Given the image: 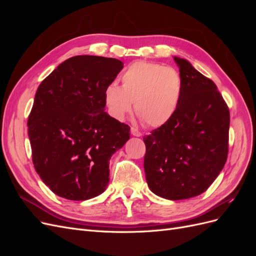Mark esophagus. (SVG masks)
Wrapping results in <instances>:
<instances>
[{"mask_svg":"<svg viewBox=\"0 0 256 256\" xmlns=\"http://www.w3.org/2000/svg\"><path fill=\"white\" fill-rule=\"evenodd\" d=\"M131 134H132V136H142V134L140 132V131H138V129H136V128H131Z\"/></svg>","mask_w":256,"mask_h":256,"instance_id":"1","label":"esophagus"}]
</instances>
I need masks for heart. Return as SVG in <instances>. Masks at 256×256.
I'll use <instances>...</instances> for the list:
<instances>
[{
  "mask_svg": "<svg viewBox=\"0 0 256 256\" xmlns=\"http://www.w3.org/2000/svg\"><path fill=\"white\" fill-rule=\"evenodd\" d=\"M120 81L122 86L111 82L104 92L108 112L116 120L125 118L134 102L138 118L150 127H161L171 120L180 106L182 84L173 68L138 60L122 74Z\"/></svg>",
  "mask_w": 256,
  "mask_h": 256,
  "instance_id": "heart-1",
  "label": "heart"
}]
</instances>
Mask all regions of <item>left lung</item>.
Returning a JSON list of instances; mask_svg holds the SVG:
<instances>
[{
  "mask_svg": "<svg viewBox=\"0 0 256 256\" xmlns=\"http://www.w3.org/2000/svg\"><path fill=\"white\" fill-rule=\"evenodd\" d=\"M182 95L171 120L143 138L144 171L152 192L166 200L202 194L226 164L230 111L216 85L174 56Z\"/></svg>",
  "mask_w": 256,
  "mask_h": 256,
  "instance_id": "left-lung-1",
  "label": "left lung"
}]
</instances>
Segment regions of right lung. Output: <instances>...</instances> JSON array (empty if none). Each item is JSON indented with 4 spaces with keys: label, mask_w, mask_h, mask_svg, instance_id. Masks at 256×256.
<instances>
[{
    "label": "right lung",
    "mask_w": 256,
    "mask_h": 256,
    "mask_svg": "<svg viewBox=\"0 0 256 256\" xmlns=\"http://www.w3.org/2000/svg\"><path fill=\"white\" fill-rule=\"evenodd\" d=\"M122 68L112 58L72 56L36 90L28 120L33 164L60 198L90 200L108 187L112 154L130 138V127L106 112L104 100Z\"/></svg>",
    "instance_id": "1"
}]
</instances>
